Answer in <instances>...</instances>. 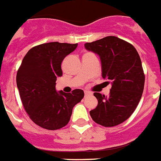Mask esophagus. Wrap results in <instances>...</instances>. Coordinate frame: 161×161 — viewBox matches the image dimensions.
<instances>
[{
    "instance_id": "1",
    "label": "esophagus",
    "mask_w": 161,
    "mask_h": 161,
    "mask_svg": "<svg viewBox=\"0 0 161 161\" xmlns=\"http://www.w3.org/2000/svg\"><path fill=\"white\" fill-rule=\"evenodd\" d=\"M91 92H89V91H85V96H90L91 95Z\"/></svg>"
}]
</instances>
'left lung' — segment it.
Here are the masks:
<instances>
[{
  "label": "left lung",
  "mask_w": 161,
  "mask_h": 161,
  "mask_svg": "<svg viewBox=\"0 0 161 161\" xmlns=\"http://www.w3.org/2000/svg\"><path fill=\"white\" fill-rule=\"evenodd\" d=\"M85 46L99 55L102 77L112 85L108 96L94 93L98 105L90 115L105 127L121 124L133 114L143 93L145 74L141 57L130 43L112 36L87 42Z\"/></svg>",
  "instance_id": "left-lung-1"
}]
</instances>
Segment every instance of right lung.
Listing matches in <instances>:
<instances>
[{"instance_id":"1","label":"right lung","mask_w":161,"mask_h":161,"mask_svg":"<svg viewBox=\"0 0 161 161\" xmlns=\"http://www.w3.org/2000/svg\"><path fill=\"white\" fill-rule=\"evenodd\" d=\"M77 44L49 42L32 47L23 58L16 74L20 97L30 119L37 125L55 130L65 126L73 107L84 91L56 92V78L62 75L61 63Z\"/></svg>"}]
</instances>
